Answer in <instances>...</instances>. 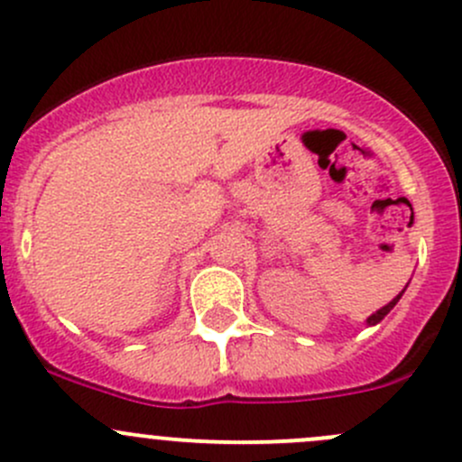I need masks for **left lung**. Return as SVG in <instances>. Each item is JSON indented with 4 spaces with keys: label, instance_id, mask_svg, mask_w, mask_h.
I'll use <instances>...</instances> for the list:
<instances>
[{
    "label": "left lung",
    "instance_id": "left-lung-1",
    "mask_svg": "<svg viewBox=\"0 0 462 462\" xmlns=\"http://www.w3.org/2000/svg\"><path fill=\"white\" fill-rule=\"evenodd\" d=\"M404 291H407V286H404ZM404 291H402V292H404ZM402 292H400V295H395L393 300H391L389 304H386V306H382L380 310H375L374 315H369V318H366V326H375V324H380V321L384 319L386 315L391 313V310H393V306L398 304V301H400V297H402Z\"/></svg>",
    "mask_w": 462,
    "mask_h": 462
}]
</instances>
